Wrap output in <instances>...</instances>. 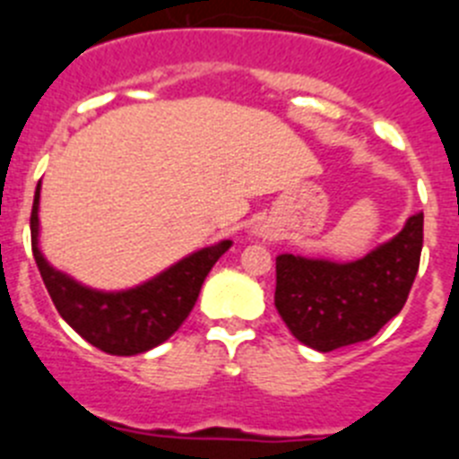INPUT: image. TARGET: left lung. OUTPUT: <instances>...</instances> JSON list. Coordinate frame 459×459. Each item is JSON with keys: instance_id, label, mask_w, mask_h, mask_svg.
Here are the masks:
<instances>
[{"instance_id": "obj_1", "label": "left lung", "mask_w": 459, "mask_h": 459, "mask_svg": "<svg viewBox=\"0 0 459 459\" xmlns=\"http://www.w3.org/2000/svg\"><path fill=\"white\" fill-rule=\"evenodd\" d=\"M423 250V213L363 259L338 264L275 257V307L299 342L317 351L363 342L407 303Z\"/></svg>"}]
</instances>
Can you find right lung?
<instances>
[{"mask_svg": "<svg viewBox=\"0 0 459 459\" xmlns=\"http://www.w3.org/2000/svg\"><path fill=\"white\" fill-rule=\"evenodd\" d=\"M39 197L36 186L31 206V253L56 312L89 344L112 356H135L153 350L186 322L202 282L232 241L188 255L156 278L124 291H99L84 287L52 269L39 248Z\"/></svg>", "mask_w": 459, "mask_h": 459, "instance_id": "right-lung-1", "label": "right lung"}]
</instances>
